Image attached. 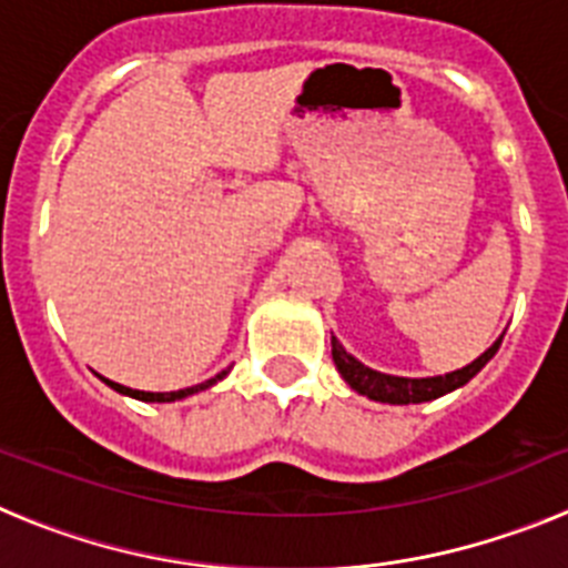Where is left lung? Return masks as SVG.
<instances>
[{"label": "left lung", "instance_id": "1", "mask_svg": "<svg viewBox=\"0 0 568 568\" xmlns=\"http://www.w3.org/2000/svg\"><path fill=\"white\" fill-rule=\"evenodd\" d=\"M500 341H504V335H500V338L495 341L484 355H478V358L471 361V364L460 366V369H455V373L433 375V378H404V375L378 373V369L361 364L355 355L346 353L335 335H333V361L335 366H338L341 378L353 386L355 393L366 395L369 400H381V404H400V406L424 404V400H435L440 398V395L455 393V389H460L464 384H469V381L475 378V375H478L491 358H495Z\"/></svg>", "mask_w": 568, "mask_h": 568}]
</instances>
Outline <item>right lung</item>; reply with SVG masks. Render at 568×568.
I'll use <instances>...</instances> for the list:
<instances>
[{
	"mask_svg": "<svg viewBox=\"0 0 568 568\" xmlns=\"http://www.w3.org/2000/svg\"><path fill=\"white\" fill-rule=\"evenodd\" d=\"M227 373H230V369H222V373L215 375V378L204 381V384L187 386V389H175V393H142V389H130V386L115 384V381H108V378H102V381L110 386V389H115V393H122V395H130V398H135V400H148V404H170V400H182V398H187V395H195V393H202V389H210L213 384H219L222 378H227Z\"/></svg>",
	"mask_w": 568,
	"mask_h": 568,
	"instance_id": "obj_1",
	"label": "right lung"
}]
</instances>
